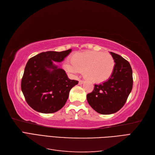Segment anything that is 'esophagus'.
Here are the masks:
<instances>
[{"mask_svg":"<svg viewBox=\"0 0 155 155\" xmlns=\"http://www.w3.org/2000/svg\"><path fill=\"white\" fill-rule=\"evenodd\" d=\"M83 83V81H82V80H79V85H82Z\"/></svg>","mask_w":155,"mask_h":155,"instance_id":"1","label":"esophagus"}]
</instances>
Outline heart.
I'll list each match as a JSON object with an SVG mask.
<instances>
[{"label": "heart", "instance_id": "heart-1", "mask_svg": "<svg viewBox=\"0 0 155 155\" xmlns=\"http://www.w3.org/2000/svg\"><path fill=\"white\" fill-rule=\"evenodd\" d=\"M67 71L78 75L83 71L84 76L94 83H101L109 79L113 72L114 61L109 53L88 51L75 54L72 62L66 61Z\"/></svg>", "mask_w": 155, "mask_h": 155}]
</instances>
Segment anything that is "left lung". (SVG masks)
Returning a JSON list of instances; mask_svg holds the SVG:
<instances>
[{
    "label": "left lung",
    "mask_w": 155,
    "mask_h": 155,
    "mask_svg": "<svg viewBox=\"0 0 155 155\" xmlns=\"http://www.w3.org/2000/svg\"><path fill=\"white\" fill-rule=\"evenodd\" d=\"M114 61V68L110 78L94 85L87 96L88 104L101 114H111L123 107L133 88V70L127 61L121 55L110 52Z\"/></svg>",
    "instance_id": "1"
}]
</instances>
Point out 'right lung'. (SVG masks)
I'll return each mask as SVG.
<instances>
[{
  "instance_id": "right-lung-1",
  "label": "right lung",
  "mask_w": 155,
  "mask_h": 155,
  "mask_svg": "<svg viewBox=\"0 0 155 155\" xmlns=\"http://www.w3.org/2000/svg\"><path fill=\"white\" fill-rule=\"evenodd\" d=\"M71 51L42 52L27 62L21 90L27 104L34 110L45 114L54 113L66 104L70 89L78 81L70 79L64 70L53 61H63Z\"/></svg>"
}]
</instances>
